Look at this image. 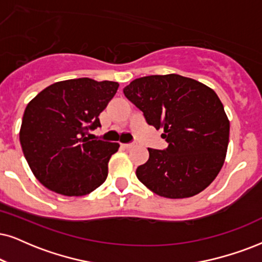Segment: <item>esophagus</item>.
Returning a JSON list of instances; mask_svg holds the SVG:
<instances>
[{"mask_svg": "<svg viewBox=\"0 0 262 262\" xmlns=\"http://www.w3.org/2000/svg\"><path fill=\"white\" fill-rule=\"evenodd\" d=\"M134 146V142H129V144H122V147H124V148H132Z\"/></svg>", "mask_w": 262, "mask_h": 262, "instance_id": "obj_1", "label": "esophagus"}]
</instances>
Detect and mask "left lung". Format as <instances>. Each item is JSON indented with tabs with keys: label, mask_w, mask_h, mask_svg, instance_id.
Wrapping results in <instances>:
<instances>
[{
	"label": "left lung",
	"mask_w": 262,
	"mask_h": 262,
	"mask_svg": "<svg viewBox=\"0 0 262 262\" xmlns=\"http://www.w3.org/2000/svg\"><path fill=\"white\" fill-rule=\"evenodd\" d=\"M124 95L150 125L163 128L164 150L148 148L137 177L165 198H187L213 183L225 162L230 122L213 89L180 75H152L134 79Z\"/></svg>",
	"instance_id": "1"
}]
</instances>
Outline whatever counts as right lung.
<instances>
[{
    "label": "right lung",
    "instance_id": "right-lung-1",
    "mask_svg": "<svg viewBox=\"0 0 262 262\" xmlns=\"http://www.w3.org/2000/svg\"><path fill=\"white\" fill-rule=\"evenodd\" d=\"M117 82L76 78L57 82L29 102L20 145L43 186L64 196H84L106 180L117 142L91 140L101 127L99 115L118 89Z\"/></svg>",
    "mask_w": 262,
    "mask_h": 262
}]
</instances>
